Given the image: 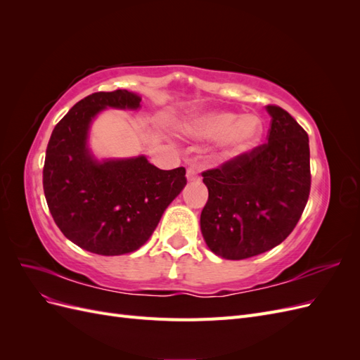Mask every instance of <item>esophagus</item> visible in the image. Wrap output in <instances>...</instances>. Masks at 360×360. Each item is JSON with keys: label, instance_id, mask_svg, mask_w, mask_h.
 <instances>
[{"label": "esophagus", "instance_id": "1", "mask_svg": "<svg viewBox=\"0 0 360 360\" xmlns=\"http://www.w3.org/2000/svg\"><path fill=\"white\" fill-rule=\"evenodd\" d=\"M186 176H188V180H191V181H198L200 180V174H198V171L195 167L188 168Z\"/></svg>", "mask_w": 360, "mask_h": 360}]
</instances>
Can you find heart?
Returning a JSON list of instances; mask_svg holds the SVG:
<instances>
[{
  "mask_svg": "<svg viewBox=\"0 0 360 360\" xmlns=\"http://www.w3.org/2000/svg\"><path fill=\"white\" fill-rule=\"evenodd\" d=\"M191 132L204 139H222L224 153L238 156L258 144L263 135V122L254 114L238 117L228 111L209 112L195 120Z\"/></svg>",
  "mask_w": 360,
  "mask_h": 360,
  "instance_id": "heart-1",
  "label": "heart"
}]
</instances>
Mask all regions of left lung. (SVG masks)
Segmentation results:
<instances>
[{"mask_svg": "<svg viewBox=\"0 0 360 360\" xmlns=\"http://www.w3.org/2000/svg\"><path fill=\"white\" fill-rule=\"evenodd\" d=\"M267 143L202 171L209 189L201 233L212 252L245 259L270 250L297 225L311 191L309 139L285 110L267 105Z\"/></svg>", "mask_w": 360, "mask_h": 360, "instance_id": "obj_1", "label": "left lung"}]
</instances>
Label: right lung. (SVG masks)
<instances>
[{"mask_svg": "<svg viewBox=\"0 0 360 360\" xmlns=\"http://www.w3.org/2000/svg\"><path fill=\"white\" fill-rule=\"evenodd\" d=\"M127 90L84 97L53 127L43 167V191L61 233L99 255L143 246L171 201L186 186V169H159L144 156L99 163L86 150L91 120L105 108L136 110Z\"/></svg>", "mask_w": 360, "mask_h": 360, "instance_id": "add662e5", "label": "right lung"}]
</instances>
